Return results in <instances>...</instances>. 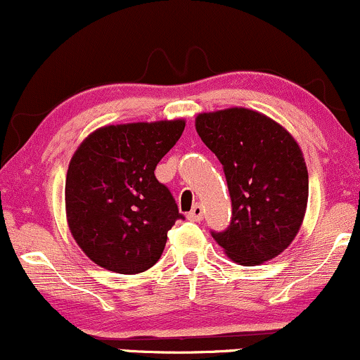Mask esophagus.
Instances as JSON below:
<instances>
[{"label": "esophagus", "instance_id": "34e87169", "mask_svg": "<svg viewBox=\"0 0 360 360\" xmlns=\"http://www.w3.org/2000/svg\"><path fill=\"white\" fill-rule=\"evenodd\" d=\"M203 214H205L203 206H201V205H194L191 212L188 213V218L191 221H201V220H203Z\"/></svg>", "mask_w": 360, "mask_h": 360}]
</instances>
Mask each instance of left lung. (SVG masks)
Returning <instances> with one entry per match:
<instances>
[{
	"mask_svg": "<svg viewBox=\"0 0 360 360\" xmlns=\"http://www.w3.org/2000/svg\"><path fill=\"white\" fill-rule=\"evenodd\" d=\"M194 127L221 162L232 198L230 226L213 238L240 266L274 259L307 213L308 169L298 142L272 118L240 106L200 113Z\"/></svg>",
	"mask_w": 360,
	"mask_h": 360,
	"instance_id": "obj_1",
	"label": "left lung"
}]
</instances>
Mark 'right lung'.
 Returning <instances> with one entry per match:
<instances>
[{"instance_id": "add662e5", "label": "right lung", "mask_w": 360, "mask_h": 360, "mask_svg": "<svg viewBox=\"0 0 360 360\" xmlns=\"http://www.w3.org/2000/svg\"><path fill=\"white\" fill-rule=\"evenodd\" d=\"M183 118L106 125L81 142L65 177V217L74 240L94 264L139 274L162 255L183 218L155 166L176 146Z\"/></svg>"}]
</instances>
